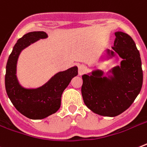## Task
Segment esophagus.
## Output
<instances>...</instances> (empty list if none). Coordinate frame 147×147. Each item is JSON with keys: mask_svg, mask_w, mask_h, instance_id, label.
I'll list each match as a JSON object with an SVG mask.
<instances>
[{"mask_svg": "<svg viewBox=\"0 0 147 147\" xmlns=\"http://www.w3.org/2000/svg\"><path fill=\"white\" fill-rule=\"evenodd\" d=\"M85 71H86V67H85L84 65H80L78 66V74H79L80 76L83 75L85 72Z\"/></svg>", "mask_w": 147, "mask_h": 147, "instance_id": "esophagus-1", "label": "esophagus"}]
</instances>
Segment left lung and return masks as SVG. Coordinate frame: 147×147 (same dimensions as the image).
Here are the masks:
<instances>
[{"mask_svg":"<svg viewBox=\"0 0 147 147\" xmlns=\"http://www.w3.org/2000/svg\"><path fill=\"white\" fill-rule=\"evenodd\" d=\"M115 36L112 49L123 59L120 67L112 69L115 77L111 80L102 77V71L82 76L84 104L92 112L105 117H115L128 109L143 84L141 60L134 40L123 32H117Z\"/></svg>","mask_w":147,"mask_h":147,"instance_id":"left-lung-1","label":"left lung"}]
</instances>
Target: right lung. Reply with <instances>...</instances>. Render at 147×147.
Masks as SVG:
<instances>
[{
	"label": "right lung",
	"instance_id": "add662e5",
	"mask_svg": "<svg viewBox=\"0 0 147 147\" xmlns=\"http://www.w3.org/2000/svg\"><path fill=\"white\" fill-rule=\"evenodd\" d=\"M47 36L44 31L30 32L23 36L16 43L6 67L5 87L7 96L18 111L32 119H44L56 113L60 107L63 92L71 78L78 75V68L74 66L56 74L39 88L25 89L18 84L16 73L20 52L32 43Z\"/></svg>",
	"mask_w": 147,
	"mask_h": 147
}]
</instances>
